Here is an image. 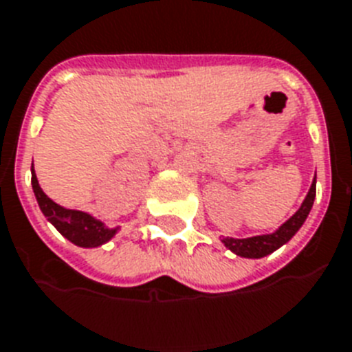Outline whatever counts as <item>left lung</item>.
<instances>
[{"label":"left lung","instance_id":"obj_1","mask_svg":"<svg viewBox=\"0 0 352 352\" xmlns=\"http://www.w3.org/2000/svg\"><path fill=\"white\" fill-rule=\"evenodd\" d=\"M314 196H316V179H313V185L303 199L302 207L280 229H276L271 234L252 236V238H229L227 236V238H221V243L241 258H263V256L271 254L282 245H285L300 230V227L303 225V221L307 220L309 212L313 209Z\"/></svg>","mask_w":352,"mask_h":352}]
</instances>
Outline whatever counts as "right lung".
<instances>
[{
  "label": "right lung",
  "instance_id": "1",
  "mask_svg": "<svg viewBox=\"0 0 352 352\" xmlns=\"http://www.w3.org/2000/svg\"><path fill=\"white\" fill-rule=\"evenodd\" d=\"M30 173H32V189L36 194V199H38L39 209L45 214V218L54 225L67 240L72 241L78 247L92 249V247L103 245L116 236L118 227L109 229L103 221L96 220L94 216L87 214L83 210L65 209L56 201H52L39 187L36 173H34V163Z\"/></svg>",
  "mask_w": 352,
  "mask_h": 352
}]
</instances>
